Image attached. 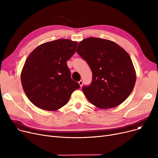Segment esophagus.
<instances>
[{
    "label": "esophagus",
    "mask_w": 158,
    "mask_h": 158,
    "mask_svg": "<svg viewBox=\"0 0 158 158\" xmlns=\"http://www.w3.org/2000/svg\"><path fill=\"white\" fill-rule=\"evenodd\" d=\"M79 85H80V86L81 87V86H82V84H83V82H82V80H81V81H79Z\"/></svg>",
    "instance_id": "34e87169"
}]
</instances>
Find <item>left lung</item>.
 <instances>
[{
	"label": "left lung",
	"instance_id": "obj_1",
	"mask_svg": "<svg viewBox=\"0 0 158 158\" xmlns=\"http://www.w3.org/2000/svg\"><path fill=\"white\" fill-rule=\"evenodd\" d=\"M76 51L92 72V83L82 88L91 103L110 109L126 100L135 85L136 72L125 50L114 41L91 37L80 41Z\"/></svg>",
	"mask_w": 158,
	"mask_h": 158
}]
</instances>
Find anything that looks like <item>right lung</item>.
<instances>
[{"label":"right lung","instance_id":"right-lung-1","mask_svg":"<svg viewBox=\"0 0 158 158\" xmlns=\"http://www.w3.org/2000/svg\"><path fill=\"white\" fill-rule=\"evenodd\" d=\"M77 46V41L59 39L39 45L29 54L21 72V82L25 94L35 106L56 111L80 88L72 79L66 64Z\"/></svg>","mask_w":158,"mask_h":158}]
</instances>
